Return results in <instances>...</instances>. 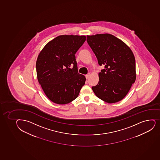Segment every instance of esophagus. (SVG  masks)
<instances>
[{
	"label": "esophagus",
	"instance_id": "obj_1",
	"mask_svg": "<svg viewBox=\"0 0 160 160\" xmlns=\"http://www.w3.org/2000/svg\"><path fill=\"white\" fill-rule=\"evenodd\" d=\"M89 76H90V73H88L87 75H86V79H88L89 78Z\"/></svg>",
	"mask_w": 160,
	"mask_h": 160
}]
</instances>
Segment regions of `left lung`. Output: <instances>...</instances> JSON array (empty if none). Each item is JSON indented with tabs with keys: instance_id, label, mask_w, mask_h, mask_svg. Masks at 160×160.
<instances>
[{
	"instance_id": "8db88e82",
	"label": "left lung",
	"mask_w": 160,
	"mask_h": 160,
	"mask_svg": "<svg viewBox=\"0 0 160 160\" xmlns=\"http://www.w3.org/2000/svg\"><path fill=\"white\" fill-rule=\"evenodd\" d=\"M87 41L104 69L97 85L92 87L97 97L109 103L122 100L136 79L135 60L130 48L113 35L87 36Z\"/></svg>"
}]
</instances>
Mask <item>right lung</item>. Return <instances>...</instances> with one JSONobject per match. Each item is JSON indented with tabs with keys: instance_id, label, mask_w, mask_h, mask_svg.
Here are the masks:
<instances>
[{
	"instance_id": "obj_1",
	"label": "right lung",
	"mask_w": 160,
	"mask_h": 160,
	"mask_svg": "<svg viewBox=\"0 0 160 160\" xmlns=\"http://www.w3.org/2000/svg\"><path fill=\"white\" fill-rule=\"evenodd\" d=\"M86 40L85 36L61 35L49 42L38 55V82L55 103L65 104L74 100L85 84L86 78L78 72L75 54Z\"/></svg>"
}]
</instances>
